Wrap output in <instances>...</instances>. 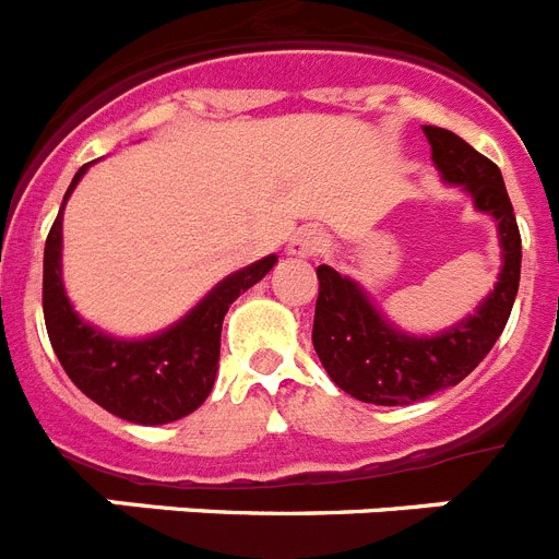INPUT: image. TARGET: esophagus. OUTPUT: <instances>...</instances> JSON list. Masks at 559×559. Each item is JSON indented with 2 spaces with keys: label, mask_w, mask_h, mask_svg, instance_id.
Instances as JSON below:
<instances>
[{
  "label": "esophagus",
  "mask_w": 559,
  "mask_h": 559,
  "mask_svg": "<svg viewBox=\"0 0 559 559\" xmlns=\"http://www.w3.org/2000/svg\"><path fill=\"white\" fill-rule=\"evenodd\" d=\"M323 250H326V236L314 230V227H304L289 241V255H295V259H312V255Z\"/></svg>",
  "instance_id": "1"
}]
</instances>
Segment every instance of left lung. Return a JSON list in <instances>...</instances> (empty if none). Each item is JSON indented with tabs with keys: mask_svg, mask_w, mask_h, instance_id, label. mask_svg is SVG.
Listing matches in <instances>:
<instances>
[{
	"mask_svg": "<svg viewBox=\"0 0 559 559\" xmlns=\"http://www.w3.org/2000/svg\"><path fill=\"white\" fill-rule=\"evenodd\" d=\"M425 138L441 179L467 191L475 211L495 219L501 273L492 293L455 326L411 334L394 326L357 281L329 264L318 266L314 352L334 385L371 405H411L459 385L501 337L521 284V230L501 168L448 129L425 126Z\"/></svg>",
	"mask_w": 559,
	"mask_h": 559,
	"instance_id": "obj_1",
	"label": "left lung"
}]
</instances>
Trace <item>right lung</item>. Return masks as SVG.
Masks as SVG:
<instances>
[{
    "instance_id": "right-lung-1",
    "label": "right lung",
    "mask_w": 559,
    "mask_h": 559,
    "mask_svg": "<svg viewBox=\"0 0 559 559\" xmlns=\"http://www.w3.org/2000/svg\"><path fill=\"white\" fill-rule=\"evenodd\" d=\"M86 168L90 163L72 177L45 245V323L52 352L67 377L104 411L134 425H168L207 400L219 371L222 320L233 300L273 270L278 255H264L227 275L163 332L140 340L115 337L72 309L61 278L64 205Z\"/></svg>"
}]
</instances>
